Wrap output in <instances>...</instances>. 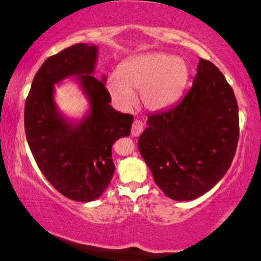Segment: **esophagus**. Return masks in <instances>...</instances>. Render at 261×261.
I'll use <instances>...</instances> for the list:
<instances>
[{"instance_id":"esophagus-1","label":"esophagus","mask_w":261,"mask_h":261,"mask_svg":"<svg viewBox=\"0 0 261 261\" xmlns=\"http://www.w3.org/2000/svg\"><path fill=\"white\" fill-rule=\"evenodd\" d=\"M143 129V123L140 120H135L133 122V125H132V136H133V138H138V136H140L141 133H142Z\"/></svg>"}]
</instances>
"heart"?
Wrapping results in <instances>:
<instances>
[{
    "label": "heart",
    "instance_id": "1",
    "mask_svg": "<svg viewBox=\"0 0 261 261\" xmlns=\"http://www.w3.org/2000/svg\"><path fill=\"white\" fill-rule=\"evenodd\" d=\"M189 77L186 62L163 53L139 55L119 68V74L108 80V90L114 103L129 109L135 103L134 90L150 111L170 108L181 97Z\"/></svg>",
    "mask_w": 261,
    "mask_h": 261
}]
</instances>
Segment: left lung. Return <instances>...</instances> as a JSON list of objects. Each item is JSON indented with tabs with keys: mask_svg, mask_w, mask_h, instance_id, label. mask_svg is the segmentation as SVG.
<instances>
[{
	"mask_svg": "<svg viewBox=\"0 0 261 261\" xmlns=\"http://www.w3.org/2000/svg\"><path fill=\"white\" fill-rule=\"evenodd\" d=\"M139 150L167 197L193 200L230 167L239 142V107L213 63L200 58L193 87L180 103L148 117Z\"/></svg>",
	"mask_w": 261,
	"mask_h": 261,
	"instance_id": "left-lung-1",
	"label": "left lung"
}]
</instances>
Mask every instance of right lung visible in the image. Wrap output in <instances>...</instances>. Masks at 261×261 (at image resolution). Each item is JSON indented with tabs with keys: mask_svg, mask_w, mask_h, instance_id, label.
<instances>
[{
	"mask_svg": "<svg viewBox=\"0 0 261 261\" xmlns=\"http://www.w3.org/2000/svg\"><path fill=\"white\" fill-rule=\"evenodd\" d=\"M97 55V45L77 43L49 57L25 104L27 143L41 172L62 195L84 203L97 199L109 187L116 170L112 145L129 136L134 121L132 114L110 105L107 75L93 76ZM72 77L89 102L80 119L65 116L54 99L56 85Z\"/></svg>",
	"mask_w": 261,
	"mask_h": 261,
	"instance_id": "right-lung-1",
	"label": "right lung"
}]
</instances>
